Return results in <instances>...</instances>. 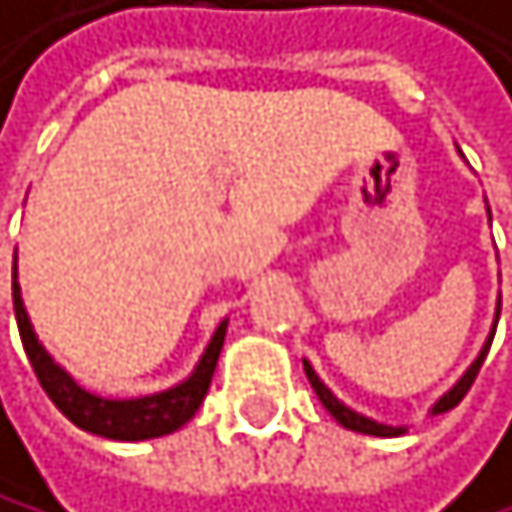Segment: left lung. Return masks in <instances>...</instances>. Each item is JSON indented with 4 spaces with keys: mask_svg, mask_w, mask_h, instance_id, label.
Instances as JSON below:
<instances>
[{
    "mask_svg": "<svg viewBox=\"0 0 512 512\" xmlns=\"http://www.w3.org/2000/svg\"><path fill=\"white\" fill-rule=\"evenodd\" d=\"M463 157V153H459ZM488 220H491V210H488ZM497 318H500V299H497V308H494V324H491V333H488V340H485V346H482V352L475 355V362L463 371V377L437 400L431 409H428V415H441V412H450L453 406H459V400L469 393V387H472V381H475V374H478V368H482V362H485V355H488V349H491V340H494V330H497ZM305 374H308V381H311V387H314V393H318V400L324 403V409L340 422L343 428H349V431H359V434H374V437H400V434H406V425H384V422H374V418H368V415H362V412H355V409H349L340 396H336L321 377H318V371L311 368V362H305Z\"/></svg>",
    "mask_w": 512,
    "mask_h": 512,
    "instance_id": "1",
    "label": "left lung"
}]
</instances>
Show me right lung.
<instances>
[{
	"mask_svg": "<svg viewBox=\"0 0 512 512\" xmlns=\"http://www.w3.org/2000/svg\"><path fill=\"white\" fill-rule=\"evenodd\" d=\"M12 302H15V318H18L24 352L30 365H34L37 381L46 390V396L59 406V412L68 422H75L81 431H90L97 437H109V441H150V437L172 434L185 422H191V415L198 412V406L204 403V396L210 390V377L217 371V359L226 340V324H229L223 321L213 330L198 365H194V371L176 387L150 393V396H131V400H109V396L84 390L40 343V336L34 324H30V314L21 299L18 254L12 264Z\"/></svg>",
	"mask_w": 512,
	"mask_h": 512,
	"instance_id": "1",
	"label": "right lung"
}]
</instances>
